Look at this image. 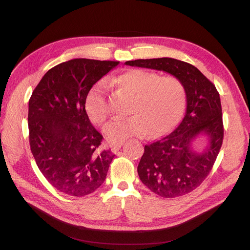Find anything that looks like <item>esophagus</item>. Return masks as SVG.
Wrapping results in <instances>:
<instances>
[{
  "label": "esophagus",
  "instance_id": "34e87169",
  "mask_svg": "<svg viewBox=\"0 0 250 250\" xmlns=\"http://www.w3.org/2000/svg\"><path fill=\"white\" fill-rule=\"evenodd\" d=\"M121 147H122V144H114V145L111 146V152L116 153L118 150L121 149Z\"/></svg>",
  "mask_w": 250,
  "mask_h": 250
}]
</instances>
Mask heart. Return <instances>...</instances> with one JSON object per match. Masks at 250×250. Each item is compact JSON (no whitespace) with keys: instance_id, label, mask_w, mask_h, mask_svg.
<instances>
[{"instance_id":"heart-1","label":"heart","mask_w":250,"mask_h":250,"mask_svg":"<svg viewBox=\"0 0 250 250\" xmlns=\"http://www.w3.org/2000/svg\"><path fill=\"white\" fill-rule=\"evenodd\" d=\"M121 87L134 96L125 120L115 121L104 128L111 144L122 143L132 137L162 136L179 121L186 104L185 86L175 76H161L146 70H130L117 78ZM108 85L98 82L86 99V111L90 120L102 125L109 116Z\"/></svg>"}]
</instances>
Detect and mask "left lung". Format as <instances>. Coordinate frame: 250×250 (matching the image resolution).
Here are the masks:
<instances>
[{
  "label": "left lung",
  "mask_w": 250,
  "mask_h": 250,
  "mask_svg": "<svg viewBox=\"0 0 250 250\" xmlns=\"http://www.w3.org/2000/svg\"><path fill=\"white\" fill-rule=\"evenodd\" d=\"M132 67L164 71L177 77L185 86L187 111L171 134L146 145L138 166L141 181L162 198H177L198 187L211 171L220 152L224 127L219 92L194 65L171 58L125 62ZM208 136L202 152L192 149L199 134Z\"/></svg>",
  "instance_id": "obj_1"
}]
</instances>
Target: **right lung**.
Masks as SVG:
<instances>
[{
	"instance_id": "right-lung-1",
	"label": "right lung",
	"mask_w": 250,
	"mask_h": 250,
	"mask_svg": "<svg viewBox=\"0 0 250 250\" xmlns=\"http://www.w3.org/2000/svg\"><path fill=\"white\" fill-rule=\"evenodd\" d=\"M120 62L75 59L45 73L29 99L28 128L35 162L50 185L84 196L106 178L114 155L99 151L102 135L92 125L86 98L97 81Z\"/></svg>"
}]
</instances>
